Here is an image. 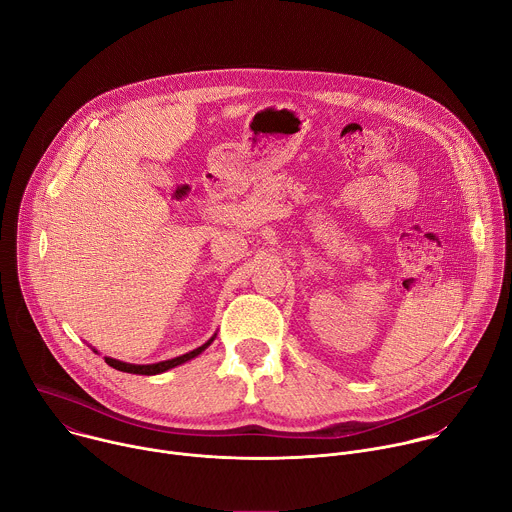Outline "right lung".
Segmentation results:
<instances>
[{
  "mask_svg": "<svg viewBox=\"0 0 512 512\" xmlns=\"http://www.w3.org/2000/svg\"><path fill=\"white\" fill-rule=\"evenodd\" d=\"M210 342H212V338H210L206 344H202V346H198L196 350H192V352H186V354H182V356H176V358H170V360H164V362H156V364H129V362H121V360H115V358H107V356H105V362L109 364V367H113V369H117V371H123V373H133V375H160V373H164V371H168V369H174V367H178V364H182V362H186V360L198 356Z\"/></svg>",
  "mask_w": 512,
  "mask_h": 512,
  "instance_id": "1",
  "label": "right lung"
}]
</instances>
